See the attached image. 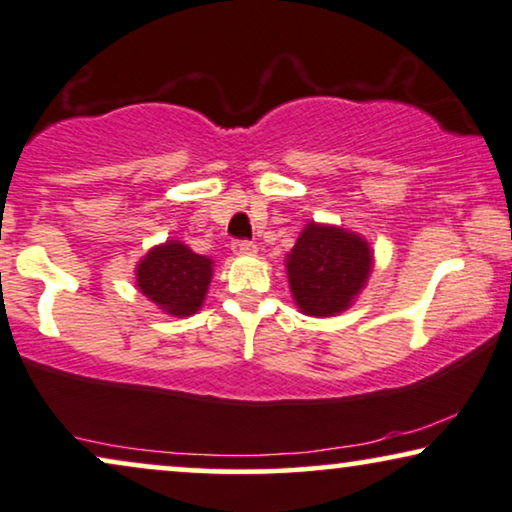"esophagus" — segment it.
<instances>
[{
  "label": "esophagus",
  "mask_w": 512,
  "mask_h": 512,
  "mask_svg": "<svg viewBox=\"0 0 512 512\" xmlns=\"http://www.w3.org/2000/svg\"><path fill=\"white\" fill-rule=\"evenodd\" d=\"M231 250H234V255H255L257 245L248 241H234L231 243Z\"/></svg>",
  "instance_id": "esophagus-1"
}]
</instances>
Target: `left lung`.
<instances>
[{
	"label": "left lung",
	"instance_id": "8db88e82",
	"mask_svg": "<svg viewBox=\"0 0 512 512\" xmlns=\"http://www.w3.org/2000/svg\"><path fill=\"white\" fill-rule=\"evenodd\" d=\"M290 293L309 316H335L352 307L373 269L364 236L309 222L286 257Z\"/></svg>",
	"mask_w": 512,
	"mask_h": 512
}]
</instances>
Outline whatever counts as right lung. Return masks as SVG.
<instances>
[{
  "label": "right lung",
  "instance_id": "right-lung-1",
  "mask_svg": "<svg viewBox=\"0 0 512 512\" xmlns=\"http://www.w3.org/2000/svg\"><path fill=\"white\" fill-rule=\"evenodd\" d=\"M212 281V260L189 245H155L137 264V288L170 316H191L203 307Z\"/></svg>",
  "mask_w": 512,
  "mask_h": 512
}]
</instances>
